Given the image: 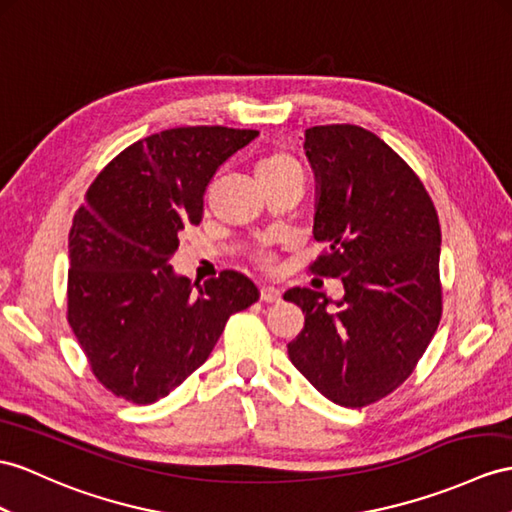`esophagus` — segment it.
Listing matches in <instances>:
<instances>
[{
	"mask_svg": "<svg viewBox=\"0 0 512 512\" xmlns=\"http://www.w3.org/2000/svg\"><path fill=\"white\" fill-rule=\"evenodd\" d=\"M280 295H282V291L278 289V286L267 284L260 289V299H263V302H280Z\"/></svg>",
	"mask_w": 512,
	"mask_h": 512,
	"instance_id": "obj_1",
	"label": "esophagus"
}]
</instances>
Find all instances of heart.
Wrapping results in <instances>:
<instances>
[{
  "mask_svg": "<svg viewBox=\"0 0 512 512\" xmlns=\"http://www.w3.org/2000/svg\"><path fill=\"white\" fill-rule=\"evenodd\" d=\"M254 176L258 180V184H269V182H276V180H286V178H299L302 180V169H299L297 160L276 149V152H269L265 156H260L256 160V167H254ZM258 263L263 265L265 269H273L276 267V260L273 256H258Z\"/></svg>",
  "mask_w": 512,
  "mask_h": 512,
  "instance_id": "b5f03b06",
  "label": "heart"
}]
</instances>
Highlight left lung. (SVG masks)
Listing matches in <instances>:
<instances>
[{"label": "left lung", "instance_id": "left-lung-1", "mask_svg": "<svg viewBox=\"0 0 512 512\" xmlns=\"http://www.w3.org/2000/svg\"><path fill=\"white\" fill-rule=\"evenodd\" d=\"M304 149L317 182L313 236L328 245L310 271L341 278L345 293H284L304 313L289 358L330 402L363 408L413 373L439 328V215L417 173L365 128H308Z\"/></svg>", "mask_w": 512, "mask_h": 512}]
</instances>
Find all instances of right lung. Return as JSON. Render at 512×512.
Listing matches in <instances>:
<instances>
[{"label":"right lung","instance_id":"obj_1","mask_svg":"<svg viewBox=\"0 0 512 512\" xmlns=\"http://www.w3.org/2000/svg\"><path fill=\"white\" fill-rule=\"evenodd\" d=\"M256 130H162L112 158L86 191L69 232L67 319L91 371L134 404L169 395L206 363L230 315L258 286L221 271L204 286L176 276L180 232L202 221L217 169Z\"/></svg>","mask_w":512,"mask_h":512}]
</instances>
